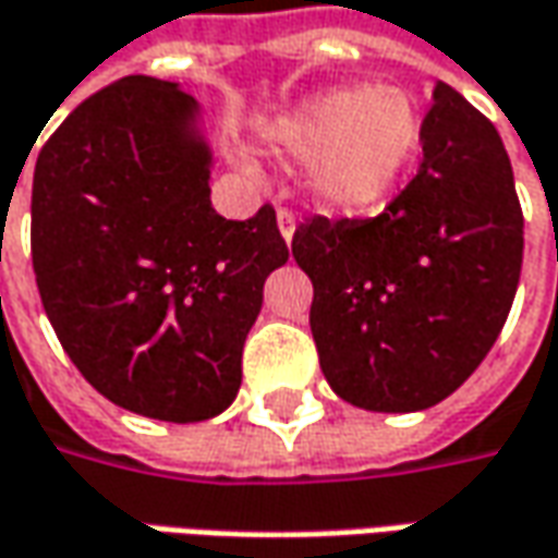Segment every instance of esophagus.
Here are the masks:
<instances>
[{"label": "esophagus", "mask_w": 558, "mask_h": 558, "mask_svg": "<svg viewBox=\"0 0 558 558\" xmlns=\"http://www.w3.org/2000/svg\"><path fill=\"white\" fill-rule=\"evenodd\" d=\"M278 228H280V234H283V241H287V243L293 241V231H296V216H293V209L280 206V209H278Z\"/></svg>", "instance_id": "esophagus-1"}]
</instances>
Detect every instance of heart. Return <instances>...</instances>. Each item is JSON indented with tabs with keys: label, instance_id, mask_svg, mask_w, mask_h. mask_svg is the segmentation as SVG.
Returning a JSON list of instances; mask_svg holds the SVG:
<instances>
[{
	"label": "heart",
	"instance_id": "heart-1",
	"mask_svg": "<svg viewBox=\"0 0 558 558\" xmlns=\"http://www.w3.org/2000/svg\"><path fill=\"white\" fill-rule=\"evenodd\" d=\"M420 107L401 88L371 83L317 98L278 125V142L299 157H324L317 194L337 209L383 201L420 147Z\"/></svg>",
	"mask_w": 558,
	"mask_h": 558
}]
</instances>
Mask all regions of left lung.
I'll return each mask as SVG.
<instances>
[{
  "instance_id": "obj_1",
  "label": "left lung",
  "mask_w": 558,
  "mask_h": 558,
  "mask_svg": "<svg viewBox=\"0 0 558 558\" xmlns=\"http://www.w3.org/2000/svg\"><path fill=\"white\" fill-rule=\"evenodd\" d=\"M416 175L379 216H312L293 259L330 389L364 411H426L457 392L507 324L525 250L507 147L438 83Z\"/></svg>"
}]
</instances>
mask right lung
I'll return each instance as SVG.
<instances>
[{
	"instance_id": "1",
	"label": "right lung",
	"mask_w": 558,
	"mask_h": 558,
	"mask_svg": "<svg viewBox=\"0 0 558 558\" xmlns=\"http://www.w3.org/2000/svg\"><path fill=\"white\" fill-rule=\"evenodd\" d=\"M197 101L123 76L36 157L29 253L76 371L125 411L201 423L241 389L265 278L290 259L275 206L231 221L209 203Z\"/></svg>"
}]
</instances>
